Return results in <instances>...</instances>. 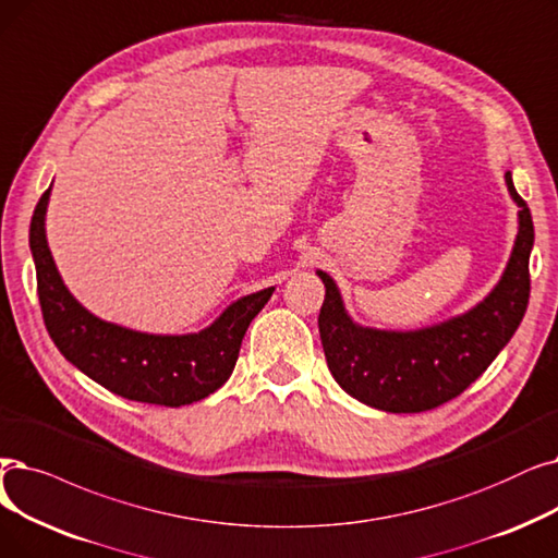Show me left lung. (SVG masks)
<instances>
[{
  "label": "left lung",
  "instance_id": "8db88e82",
  "mask_svg": "<svg viewBox=\"0 0 558 558\" xmlns=\"http://www.w3.org/2000/svg\"><path fill=\"white\" fill-rule=\"evenodd\" d=\"M506 186L520 207L511 259L493 292L460 317L408 332L362 328L347 314L335 280L317 271L326 284L322 344L328 369L344 392L385 413H422L451 401L488 369L518 330L531 292L534 221L511 173H506Z\"/></svg>",
  "mask_w": 558,
  "mask_h": 558
}]
</instances>
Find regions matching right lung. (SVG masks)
<instances>
[{
	"mask_svg": "<svg viewBox=\"0 0 558 558\" xmlns=\"http://www.w3.org/2000/svg\"><path fill=\"white\" fill-rule=\"evenodd\" d=\"M50 191L34 209L29 246L43 322L63 357L130 401L178 408L219 390L236 365L241 339L276 287L239 299L209 328L191 335H148L102 322L77 303L57 271L45 239Z\"/></svg>",
	"mask_w": 558,
	"mask_h": 558,
	"instance_id": "1",
	"label": "right lung"
}]
</instances>
